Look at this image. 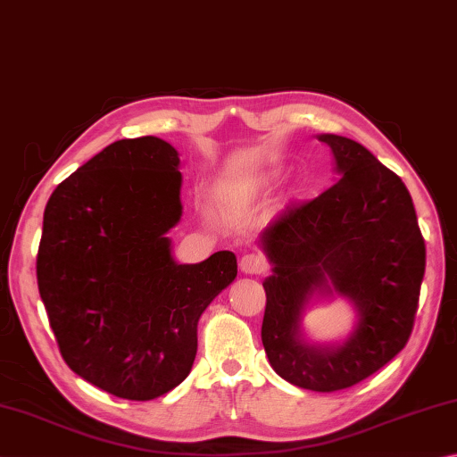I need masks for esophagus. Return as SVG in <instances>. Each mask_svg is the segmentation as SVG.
Returning a JSON list of instances; mask_svg holds the SVG:
<instances>
[{
  "instance_id": "obj_1",
  "label": "esophagus",
  "mask_w": 457,
  "mask_h": 457,
  "mask_svg": "<svg viewBox=\"0 0 457 457\" xmlns=\"http://www.w3.org/2000/svg\"><path fill=\"white\" fill-rule=\"evenodd\" d=\"M269 261L257 253H246L241 257V270L246 275H262L267 273Z\"/></svg>"
}]
</instances>
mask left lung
I'll use <instances>...</instances> for the list:
<instances>
[{"mask_svg":"<svg viewBox=\"0 0 457 457\" xmlns=\"http://www.w3.org/2000/svg\"><path fill=\"white\" fill-rule=\"evenodd\" d=\"M341 179L321 195L291 203L262 230L273 262L261 339L273 370L293 386L337 391L389 363L410 339L426 273V243L410 190L370 150L323 134ZM358 307L356 333L341 348L302 341L300 313L328 283Z\"/></svg>","mask_w":457,"mask_h":457,"instance_id":"1","label":"left lung"}]
</instances>
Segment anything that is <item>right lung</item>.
<instances>
[{
    "label": "right lung",
    "mask_w": 457,
    "mask_h": 457,
    "mask_svg": "<svg viewBox=\"0 0 457 457\" xmlns=\"http://www.w3.org/2000/svg\"><path fill=\"white\" fill-rule=\"evenodd\" d=\"M179 152L140 136L104 148L58 184L44 211L36 273L63 361L108 394L148 402L187 379L204 309L237 277L219 251L179 265Z\"/></svg>",
    "instance_id": "1"
}]
</instances>
